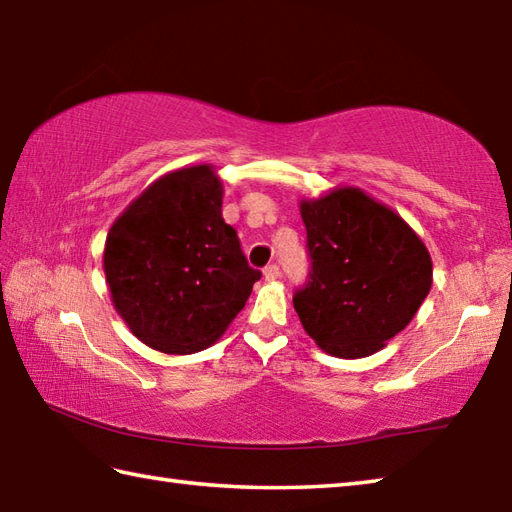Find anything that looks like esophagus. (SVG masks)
Here are the masks:
<instances>
[{"label": "esophagus", "instance_id": "34e87169", "mask_svg": "<svg viewBox=\"0 0 512 512\" xmlns=\"http://www.w3.org/2000/svg\"><path fill=\"white\" fill-rule=\"evenodd\" d=\"M279 277H281V273H279V266L277 264H270V266L264 268V279L266 281H277Z\"/></svg>", "mask_w": 512, "mask_h": 512}]
</instances>
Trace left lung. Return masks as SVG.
<instances>
[{
	"label": "left lung",
	"mask_w": 512,
	"mask_h": 512,
	"mask_svg": "<svg viewBox=\"0 0 512 512\" xmlns=\"http://www.w3.org/2000/svg\"><path fill=\"white\" fill-rule=\"evenodd\" d=\"M312 273L292 303L325 354L363 358L383 350L416 317L433 284L418 233L358 187L299 202Z\"/></svg>",
	"instance_id": "obj_1"
}]
</instances>
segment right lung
<instances>
[{
    "label": "right lung",
    "instance_id": "right-lung-1",
    "mask_svg": "<svg viewBox=\"0 0 512 512\" xmlns=\"http://www.w3.org/2000/svg\"><path fill=\"white\" fill-rule=\"evenodd\" d=\"M224 184L209 162L154 180L116 217L103 270L112 306L138 341L165 354L211 347L262 277L222 217Z\"/></svg>",
    "mask_w": 512,
    "mask_h": 512
}]
</instances>
